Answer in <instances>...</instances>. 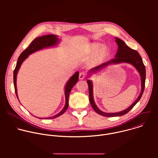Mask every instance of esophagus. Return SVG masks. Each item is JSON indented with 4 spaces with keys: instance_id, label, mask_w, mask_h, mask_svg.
Segmentation results:
<instances>
[{
    "instance_id": "esophagus-1",
    "label": "esophagus",
    "mask_w": 158,
    "mask_h": 158,
    "mask_svg": "<svg viewBox=\"0 0 158 158\" xmlns=\"http://www.w3.org/2000/svg\"><path fill=\"white\" fill-rule=\"evenodd\" d=\"M85 73H81L80 74H79V79L80 80H82V79H84V78H85Z\"/></svg>"
}]
</instances>
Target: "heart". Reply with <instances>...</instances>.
I'll return each mask as SVG.
<instances>
[{"instance_id":"b5f03b06","label":"heart","mask_w":158,"mask_h":158,"mask_svg":"<svg viewBox=\"0 0 158 158\" xmlns=\"http://www.w3.org/2000/svg\"><path fill=\"white\" fill-rule=\"evenodd\" d=\"M84 54L85 57H88L94 56L93 62L94 64H98L107 57L109 54V49L105 45H102L101 43L93 42L88 45L84 50Z\"/></svg>"}]
</instances>
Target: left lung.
Instances as JSON below:
<instances>
[{
    "mask_svg": "<svg viewBox=\"0 0 158 158\" xmlns=\"http://www.w3.org/2000/svg\"><path fill=\"white\" fill-rule=\"evenodd\" d=\"M115 38V42L118 44V51L116 54L115 58L112 59L109 61H107L105 63H103L102 64L97 66L94 68L89 70L88 72L87 77H90L93 74H95L105 68L109 65H112V64H118L120 63H127L132 65L133 67H134L138 71L139 73L140 77H141V93L139 94V96L129 107H127L126 109L123 110L120 112H105L100 110L96 106L94 99V96H93V81L90 79H88L87 81V82L88 84L89 87V101L90 104H91L92 107L93 109L97 112L98 114L102 115L103 116L106 117H116V116H124L136 105L138 102L140 100L143 92L144 90V86H145V80H146V67L145 65L143 64V59L138 53V51L133 50L131 48H129L127 45L125 44V42L122 40L121 39L114 37Z\"/></svg>",
    "mask_w": 158,
    "mask_h": 158,
    "instance_id": "1",
    "label": "left lung"
}]
</instances>
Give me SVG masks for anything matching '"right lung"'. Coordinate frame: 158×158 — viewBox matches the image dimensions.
Segmentation results:
<instances>
[{
	"label": "right lung",
	"mask_w": 158,
	"mask_h": 158,
	"mask_svg": "<svg viewBox=\"0 0 158 158\" xmlns=\"http://www.w3.org/2000/svg\"><path fill=\"white\" fill-rule=\"evenodd\" d=\"M60 39L56 35H44L42 37H39L37 38H35L29 45V46L25 49L23 52H22L20 55L19 56L16 67L14 71V88H15V94L17 96V98H18L17 95V84H16V81H17V75L18 73V71L21 66V64L28 57L29 55L38 51L40 50H42L43 49H46L49 48H52L57 46L58 44L59 43V41ZM79 79V72L77 71L75 73V74L70 77V79L67 82L65 85V89H64V94H65V104L64 107V108L62 109L61 111H60L58 114L51 116L49 118H38L39 119H54L57 117L60 116L62 114H64L65 111L67 110V107L69 106V96L70 94V92L71 91L72 88L73 86L77 82Z\"/></svg>",
	"instance_id": "right-lung-1"
}]
</instances>
